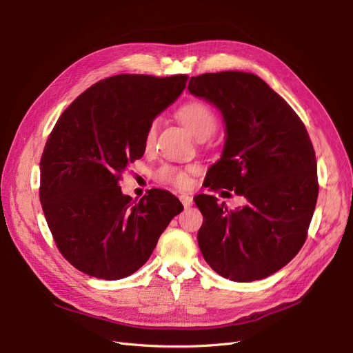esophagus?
Listing matches in <instances>:
<instances>
[{
  "label": "esophagus",
  "mask_w": 353,
  "mask_h": 353,
  "mask_svg": "<svg viewBox=\"0 0 353 353\" xmlns=\"http://www.w3.org/2000/svg\"><path fill=\"white\" fill-rule=\"evenodd\" d=\"M180 201L183 203L184 209H189V208L193 205V197H192L190 194L183 193V194H180Z\"/></svg>",
  "instance_id": "esophagus-1"
}]
</instances>
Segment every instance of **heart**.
<instances>
[{
	"label": "heart",
	"mask_w": 353,
	"mask_h": 353,
	"mask_svg": "<svg viewBox=\"0 0 353 353\" xmlns=\"http://www.w3.org/2000/svg\"><path fill=\"white\" fill-rule=\"evenodd\" d=\"M177 117L181 124L186 127L189 132L194 136H206L209 137L216 128V116L213 111L200 101H190L181 105L177 111ZM156 134V123H152L145 133V144L150 145ZM159 179L167 183H172L174 186L183 188L189 183V172L177 169V167L164 165L157 173Z\"/></svg>",
	"instance_id": "heart-1"
}]
</instances>
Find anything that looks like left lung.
<instances>
[{"label":"left lung","instance_id":"obj_1","mask_svg":"<svg viewBox=\"0 0 353 353\" xmlns=\"http://www.w3.org/2000/svg\"><path fill=\"white\" fill-rule=\"evenodd\" d=\"M192 96L214 105L225 123L220 159L205 184L234 190L245 205L229 210L197 194V233L209 266L233 282L261 281L298 254L318 200L316 156L302 120L261 77L243 71L192 77ZM229 193V192H221Z\"/></svg>","mask_w":353,"mask_h":353}]
</instances>
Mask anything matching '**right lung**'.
Wrapping results in <instances>:
<instances>
[{
    "label": "right lung",
    "mask_w": 353,
    "mask_h": 353,
    "mask_svg": "<svg viewBox=\"0 0 353 353\" xmlns=\"http://www.w3.org/2000/svg\"><path fill=\"white\" fill-rule=\"evenodd\" d=\"M186 83L184 74H119L85 90L55 123L40 161V200L55 245L80 272L105 281L133 274L183 210L161 189L132 200L119 180Z\"/></svg>",
    "instance_id": "1"
}]
</instances>
